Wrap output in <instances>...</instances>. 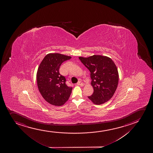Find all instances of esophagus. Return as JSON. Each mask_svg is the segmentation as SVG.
Masks as SVG:
<instances>
[{
  "mask_svg": "<svg viewBox=\"0 0 153 153\" xmlns=\"http://www.w3.org/2000/svg\"><path fill=\"white\" fill-rule=\"evenodd\" d=\"M76 85H83V83L81 81H79L77 83H76Z\"/></svg>",
  "mask_w": 153,
  "mask_h": 153,
  "instance_id": "34e87169",
  "label": "esophagus"
}]
</instances>
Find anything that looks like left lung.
Segmentation results:
<instances>
[{"instance_id":"left-lung-1","label":"left lung","mask_w":153,"mask_h":153,"mask_svg":"<svg viewBox=\"0 0 153 153\" xmlns=\"http://www.w3.org/2000/svg\"><path fill=\"white\" fill-rule=\"evenodd\" d=\"M79 58L91 72L94 92L88 98L96 105L108 102L118 84V71L114 62L110 58L100 55Z\"/></svg>"}]
</instances>
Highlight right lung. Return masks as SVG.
<instances>
[{
    "label": "right lung",
    "mask_w": 153,
    "mask_h": 153,
    "mask_svg": "<svg viewBox=\"0 0 153 153\" xmlns=\"http://www.w3.org/2000/svg\"><path fill=\"white\" fill-rule=\"evenodd\" d=\"M71 57L60 53L46 55L39 65L37 72L39 91L49 104L61 106L67 101L72 88L66 84L67 79L59 73V68L64 61Z\"/></svg>",
    "instance_id": "obj_1"
}]
</instances>
